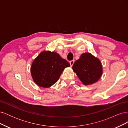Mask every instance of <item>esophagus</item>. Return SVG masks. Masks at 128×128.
Returning a JSON list of instances; mask_svg holds the SVG:
<instances>
[{
  "mask_svg": "<svg viewBox=\"0 0 128 128\" xmlns=\"http://www.w3.org/2000/svg\"><path fill=\"white\" fill-rule=\"evenodd\" d=\"M74 60H71L70 61V62H69V63H70V66L71 67H72V65L74 64Z\"/></svg>",
  "mask_w": 128,
  "mask_h": 128,
  "instance_id": "1",
  "label": "esophagus"
}]
</instances>
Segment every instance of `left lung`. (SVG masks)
<instances>
[{
	"label": "left lung",
	"mask_w": 128,
	"mask_h": 128,
	"mask_svg": "<svg viewBox=\"0 0 128 128\" xmlns=\"http://www.w3.org/2000/svg\"><path fill=\"white\" fill-rule=\"evenodd\" d=\"M73 70L84 85L96 82L102 75L100 60L89 53H83L72 66Z\"/></svg>",
	"instance_id": "obj_1"
}]
</instances>
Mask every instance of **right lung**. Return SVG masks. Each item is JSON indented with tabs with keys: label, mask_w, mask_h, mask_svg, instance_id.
<instances>
[{
	"label": "right lung",
	"mask_w": 128,
	"mask_h": 128,
	"mask_svg": "<svg viewBox=\"0 0 128 128\" xmlns=\"http://www.w3.org/2000/svg\"><path fill=\"white\" fill-rule=\"evenodd\" d=\"M69 66L68 62L59 54L44 51L34 61L31 72L34 82L38 86L48 88L57 82L64 69Z\"/></svg>",
	"instance_id": "right-lung-1"
}]
</instances>
